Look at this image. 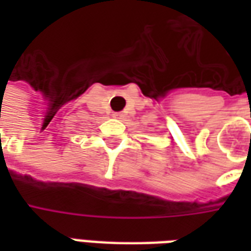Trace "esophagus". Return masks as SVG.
<instances>
[{"instance_id":"esophagus-1","label":"esophagus","mask_w":251,"mask_h":251,"mask_svg":"<svg viewBox=\"0 0 251 251\" xmlns=\"http://www.w3.org/2000/svg\"><path fill=\"white\" fill-rule=\"evenodd\" d=\"M113 117H114V118H117V120H121L124 115H122V113H114V114H113Z\"/></svg>"}]
</instances>
